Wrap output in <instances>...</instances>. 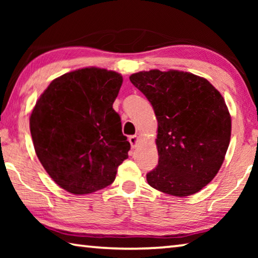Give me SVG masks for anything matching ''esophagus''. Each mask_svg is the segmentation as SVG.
<instances>
[{"label":"esophagus","mask_w":258,"mask_h":258,"mask_svg":"<svg viewBox=\"0 0 258 258\" xmlns=\"http://www.w3.org/2000/svg\"><path fill=\"white\" fill-rule=\"evenodd\" d=\"M130 140V143L131 146H132V148H137L138 143H139V137L138 135H131V137L128 138Z\"/></svg>","instance_id":"1"}]
</instances>
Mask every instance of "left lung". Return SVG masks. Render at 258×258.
Here are the masks:
<instances>
[{
	"label": "left lung",
	"instance_id": "obj_1",
	"mask_svg": "<svg viewBox=\"0 0 258 258\" xmlns=\"http://www.w3.org/2000/svg\"><path fill=\"white\" fill-rule=\"evenodd\" d=\"M149 100L158 120V166L149 185L186 197L211 182L223 164L231 138V116L221 93L206 78L158 69L130 76Z\"/></svg>",
	"mask_w": 258,
	"mask_h": 258
}]
</instances>
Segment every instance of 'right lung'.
<instances>
[{"label": "right lung", "instance_id": "right-lung-1", "mask_svg": "<svg viewBox=\"0 0 258 258\" xmlns=\"http://www.w3.org/2000/svg\"><path fill=\"white\" fill-rule=\"evenodd\" d=\"M120 74L82 68L52 81L29 118L35 152L56 184L74 195L92 194L115 181L131 145L112 104Z\"/></svg>", "mask_w": 258, "mask_h": 258}]
</instances>
